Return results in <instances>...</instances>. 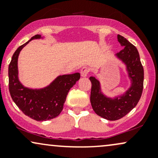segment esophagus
I'll return each instance as SVG.
<instances>
[{"label": "esophagus", "mask_w": 158, "mask_h": 158, "mask_svg": "<svg viewBox=\"0 0 158 158\" xmlns=\"http://www.w3.org/2000/svg\"><path fill=\"white\" fill-rule=\"evenodd\" d=\"M88 72H89V69H88V68H87V67H84V68H81V71H80L81 77H83V78L87 77Z\"/></svg>", "instance_id": "esophagus-1"}]
</instances>
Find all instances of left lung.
<instances>
[{
  "instance_id": "1",
  "label": "left lung",
  "mask_w": 158,
  "mask_h": 158,
  "mask_svg": "<svg viewBox=\"0 0 158 158\" xmlns=\"http://www.w3.org/2000/svg\"><path fill=\"white\" fill-rule=\"evenodd\" d=\"M123 50L115 55L124 64L130 85L121 94L108 97L102 91L101 81L90 77V103L96 114L108 120H117L129 113L138 103L143 88L144 71L137 48L123 36L117 35Z\"/></svg>"
}]
</instances>
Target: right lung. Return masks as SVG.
Wrapping results in <instances>:
<instances>
[{"instance_id":"add662e5","label":"right lung","mask_w":158,"mask_h":158,"mask_svg":"<svg viewBox=\"0 0 158 158\" xmlns=\"http://www.w3.org/2000/svg\"><path fill=\"white\" fill-rule=\"evenodd\" d=\"M35 35L16 50L9 65V89L12 100L25 115L36 121H46L60 114L70 88L80 79V73L59 75L47 86L31 88L19 79V56L22 49L32 40L44 39Z\"/></svg>"}]
</instances>
